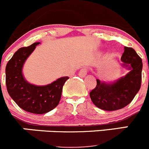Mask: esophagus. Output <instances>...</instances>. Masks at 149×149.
Returning <instances> with one entry per match:
<instances>
[{
  "label": "esophagus",
  "instance_id": "1",
  "mask_svg": "<svg viewBox=\"0 0 149 149\" xmlns=\"http://www.w3.org/2000/svg\"><path fill=\"white\" fill-rule=\"evenodd\" d=\"M87 73H88V69L85 68H85H82L79 70L78 75H79V77H83L86 76Z\"/></svg>",
  "mask_w": 149,
  "mask_h": 149
}]
</instances>
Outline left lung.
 <instances>
[{"label":"left lung","instance_id":"obj_1","mask_svg":"<svg viewBox=\"0 0 149 149\" xmlns=\"http://www.w3.org/2000/svg\"><path fill=\"white\" fill-rule=\"evenodd\" d=\"M124 48L121 60L130 72L113 84L96 79V86L90 92L91 101L101 109L115 111L124 108L133 100L141 88L142 59L133 48Z\"/></svg>","mask_w":149,"mask_h":149}]
</instances>
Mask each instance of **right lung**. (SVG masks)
<instances>
[{"instance_id": "add662e5", "label": "right lung", "mask_w": 149, "mask_h": 149, "mask_svg": "<svg viewBox=\"0 0 149 149\" xmlns=\"http://www.w3.org/2000/svg\"><path fill=\"white\" fill-rule=\"evenodd\" d=\"M38 44L39 42L22 47L14 54L6 67V85L9 95L20 108L42 114L58 106L63 85L69 77H63L45 86H37L25 80L22 72L23 64Z\"/></svg>"}]
</instances>
